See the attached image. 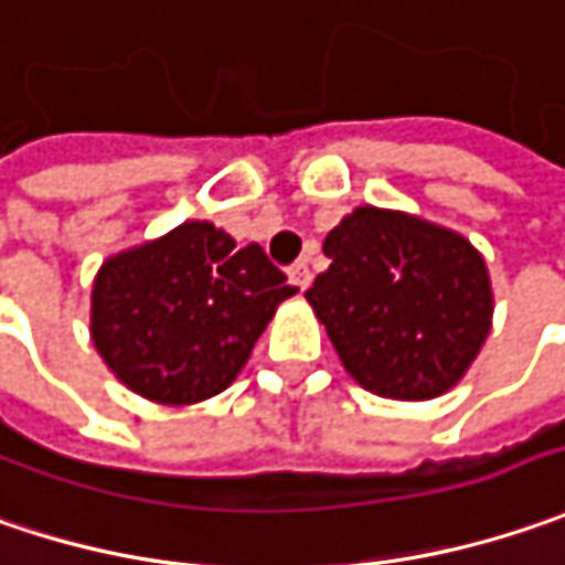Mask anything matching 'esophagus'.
I'll list each match as a JSON object with an SVG mask.
<instances>
[{
    "label": "esophagus",
    "mask_w": 565,
    "mask_h": 565,
    "mask_svg": "<svg viewBox=\"0 0 565 565\" xmlns=\"http://www.w3.org/2000/svg\"><path fill=\"white\" fill-rule=\"evenodd\" d=\"M290 278H294V284L300 287V290H307L309 284H312V271H309V258H300L294 268H290Z\"/></svg>",
    "instance_id": "obj_1"
}]
</instances>
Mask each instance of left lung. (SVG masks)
<instances>
[{
    "mask_svg": "<svg viewBox=\"0 0 565 565\" xmlns=\"http://www.w3.org/2000/svg\"><path fill=\"white\" fill-rule=\"evenodd\" d=\"M322 249L331 265L307 300L363 388L424 402L465 376L493 316L487 265L465 236L398 211L356 209Z\"/></svg>",
    "mask_w": 565,
    "mask_h": 565,
    "instance_id": "obj_1",
    "label": "left lung"
}]
</instances>
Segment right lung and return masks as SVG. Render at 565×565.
<instances>
[{
  "instance_id": "obj_1",
  "label": "right lung",
  "mask_w": 565,
  "mask_h": 565,
  "mask_svg": "<svg viewBox=\"0 0 565 565\" xmlns=\"http://www.w3.org/2000/svg\"><path fill=\"white\" fill-rule=\"evenodd\" d=\"M258 243L209 221L104 262L90 294V338L141 398L192 405L224 392L281 300L294 297Z\"/></svg>"
}]
</instances>
